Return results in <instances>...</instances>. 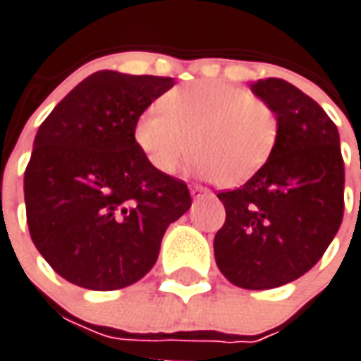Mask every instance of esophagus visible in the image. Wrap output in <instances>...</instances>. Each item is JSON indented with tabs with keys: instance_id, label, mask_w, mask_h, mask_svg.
<instances>
[{
	"instance_id": "34e87169",
	"label": "esophagus",
	"mask_w": 361,
	"mask_h": 361,
	"mask_svg": "<svg viewBox=\"0 0 361 361\" xmlns=\"http://www.w3.org/2000/svg\"><path fill=\"white\" fill-rule=\"evenodd\" d=\"M191 195H192V198H204V197H209L212 192H209L208 189H206V187L195 185V187H192V189H191Z\"/></svg>"
}]
</instances>
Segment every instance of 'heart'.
Here are the masks:
<instances>
[{"mask_svg": "<svg viewBox=\"0 0 361 361\" xmlns=\"http://www.w3.org/2000/svg\"><path fill=\"white\" fill-rule=\"evenodd\" d=\"M163 110L149 109L136 120L135 142L153 169L174 174L192 152V169L208 180L236 185L268 163L279 120L266 101L245 87L197 80L170 90Z\"/></svg>", "mask_w": 361, "mask_h": 361, "instance_id": "1", "label": "heart"}]
</instances>
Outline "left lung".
I'll return each mask as SVG.
<instances>
[{"label": "left lung", "mask_w": 361, "mask_h": 361, "mask_svg": "<svg viewBox=\"0 0 361 361\" xmlns=\"http://www.w3.org/2000/svg\"><path fill=\"white\" fill-rule=\"evenodd\" d=\"M251 90L277 114V144L251 180L217 192L226 219L214 251L232 285L268 290L307 274L336 238L345 163L336 123L317 101L281 78L258 80Z\"/></svg>", "instance_id": "obj_1"}]
</instances>
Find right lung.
<instances>
[{
    "label": "right lung",
    "mask_w": 361,
    "mask_h": 361,
    "mask_svg": "<svg viewBox=\"0 0 361 361\" xmlns=\"http://www.w3.org/2000/svg\"><path fill=\"white\" fill-rule=\"evenodd\" d=\"M174 78L99 71L37 130L24 172L31 240L56 274L90 290L142 279L170 223L191 208L185 181L153 169L135 142L142 112Z\"/></svg>",
    "instance_id": "obj_1"
}]
</instances>
